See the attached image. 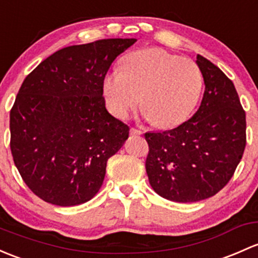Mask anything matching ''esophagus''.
<instances>
[{
    "label": "esophagus",
    "instance_id": "esophagus-1",
    "mask_svg": "<svg viewBox=\"0 0 258 258\" xmlns=\"http://www.w3.org/2000/svg\"><path fill=\"white\" fill-rule=\"evenodd\" d=\"M130 134H131L132 136H140V135H142V131L138 128H135V127H131V130H130Z\"/></svg>",
    "mask_w": 258,
    "mask_h": 258
}]
</instances>
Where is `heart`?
<instances>
[{"label": "heart", "mask_w": 258, "mask_h": 258, "mask_svg": "<svg viewBox=\"0 0 258 258\" xmlns=\"http://www.w3.org/2000/svg\"><path fill=\"white\" fill-rule=\"evenodd\" d=\"M202 88V72L193 60L151 48L130 54L122 69H113L105 78L104 95L117 117H127L142 100L146 117L174 127L193 112Z\"/></svg>", "instance_id": "b5f03b06"}]
</instances>
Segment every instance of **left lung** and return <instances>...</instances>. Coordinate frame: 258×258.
I'll return each instance as SVG.
<instances>
[{
	"label": "left lung",
	"mask_w": 258,
	"mask_h": 258,
	"mask_svg": "<svg viewBox=\"0 0 258 258\" xmlns=\"http://www.w3.org/2000/svg\"><path fill=\"white\" fill-rule=\"evenodd\" d=\"M205 83L197 112L178 127L147 132L146 172L153 190L177 203L208 199L234 175L246 147V113L234 83L202 55Z\"/></svg>",
	"instance_id": "left-lung-1"
}]
</instances>
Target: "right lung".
Returning a JSON list of instances; mask_svg holds the SVG:
<instances>
[{"label": "right lung", "mask_w": 258, "mask_h": 258, "mask_svg": "<svg viewBox=\"0 0 258 258\" xmlns=\"http://www.w3.org/2000/svg\"><path fill=\"white\" fill-rule=\"evenodd\" d=\"M137 39L111 38L55 51L27 75L11 108V152L37 197L59 207L89 202L130 127L105 107L112 61Z\"/></svg>", "instance_id": "right-lung-1"}]
</instances>
